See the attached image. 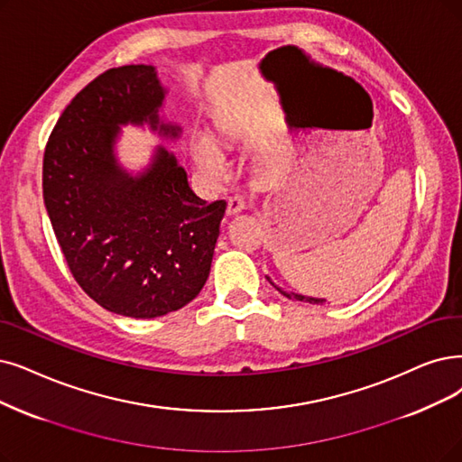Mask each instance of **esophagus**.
Masks as SVG:
<instances>
[{
  "label": "esophagus",
  "mask_w": 462,
  "mask_h": 462,
  "mask_svg": "<svg viewBox=\"0 0 462 462\" xmlns=\"http://www.w3.org/2000/svg\"><path fill=\"white\" fill-rule=\"evenodd\" d=\"M246 208V202L241 197H231L227 200V216H236L238 212H243Z\"/></svg>",
  "instance_id": "esophagus-1"
}]
</instances>
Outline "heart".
Returning a JSON list of instances; mask_svg holds the SVG:
<instances>
[{
  "label": "heart",
  "mask_w": 462,
  "mask_h": 462,
  "mask_svg": "<svg viewBox=\"0 0 462 462\" xmlns=\"http://www.w3.org/2000/svg\"><path fill=\"white\" fill-rule=\"evenodd\" d=\"M189 152L197 169L212 181H224L231 174L229 161L219 143L207 133H195L189 142Z\"/></svg>",
  "instance_id": "heart-1"
}]
</instances>
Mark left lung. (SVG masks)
<instances>
[{
  "label": "left lung",
  "mask_w": 462,
  "mask_h": 462,
  "mask_svg": "<svg viewBox=\"0 0 462 462\" xmlns=\"http://www.w3.org/2000/svg\"><path fill=\"white\" fill-rule=\"evenodd\" d=\"M267 281L271 282V279L267 276ZM276 290H279L282 295H286L288 300H295V301H307V303H317V305H324L326 303V300H322V298H307V295H301V293H293V291H284L282 288H279L276 286L274 282H271Z\"/></svg>",
  "instance_id": "obj_1"
}]
</instances>
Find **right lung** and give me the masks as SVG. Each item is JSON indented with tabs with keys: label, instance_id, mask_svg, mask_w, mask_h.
I'll list each match as a JSON object with an SVG mask.
<instances>
[{
	"label": "right lung",
	"instance_id": "right-lung-1",
	"mask_svg": "<svg viewBox=\"0 0 462 462\" xmlns=\"http://www.w3.org/2000/svg\"><path fill=\"white\" fill-rule=\"evenodd\" d=\"M164 95L153 66L107 69L66 106L43 155L45 208L73 279L131 319L169 315L197 298L227 207L199 199L161 145L136 176L117 162L121 125L180 136L159 117Z\"/></svg>",
	"mask_w": 462,
	"mask_h": 462
}]
</instances>
